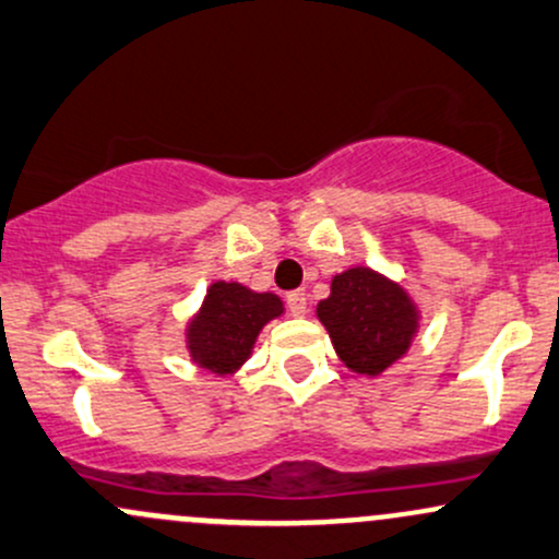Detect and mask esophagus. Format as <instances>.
<instances>
[{
  "label": "esophagus",
  "mask_w": 559,
  "mask_h": 559,
  "mask_svg": "<svg viewBox=\"0 0 559 559\" xmlns=\"http://www.w3.org/2000/svg\"><path fill=\"white\" fill-rule=\"evenodd\" d=\"M287 309H290L293 317H304L306 314V293L304 290H293L285 296Z\"/></svg>",
  "instance_id": "34e87169"
}]
</instances>
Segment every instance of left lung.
<instances>
[{"mask_svg":"<svg viewBox=\"0 0 559 559\" xmlns=\"http://www.w3.org/2000/svg\"><path fill=\"white\" fill-rule=\"evenodd\" d=\"M335 354L354 373L378 376L400 359L418 328L416 306L400 285L370 269H349L317 306Z\"/></svg>","mask_w":559,"mask_h":559,"instance_id":"1","label":"left lung"}]
</instances>
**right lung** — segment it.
Instances as JSON below:
<instances>
[{"mask_svg": "<svg viewBox=\"0 0 559 559\" xmlns=\"http://www.w3.org/2000/svg\"><path fill=\"white\" fill-rule=\"evenodd\" d=\"M282 314L274 293H253L237 282H213L200 314L191 320L189 352L210 373H234L250 357L258 333Z\"/></svg>", "mask_w": 559, "mask_h": 559, "instance_id": "obj_1", "label": "right lung"}]
</instances>
